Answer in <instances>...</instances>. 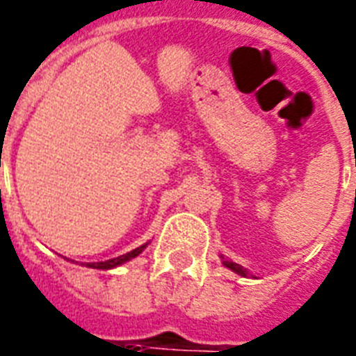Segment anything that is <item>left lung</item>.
<instances>
[{
	"mask_svg": "<svg viewBox=\"0 0 356 356\" xmlns=\"http://www.w3.org/2000/svg\"><path fill=\"white\" fill-rule=\"evenodd\" d=\"M221 259H223V265H225V267H228V268H230V270H234V273H238L239 276H248V273H247V270H245L243 267H241V265H238V263L230 261V259H225L223 256H221Z\"/></svg>",
	"mask_w": 356,
	"mask_h": 356,
	"instance_id": "obj_1",
	"label": "left lung"
}]
</instances>
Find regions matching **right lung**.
I'll return each mask as SVG.
<instances>
[{"label": "right lung", "instance_id": "1", "mask_svg": "<svg viewBox=\"0 0 356 356\" xmlns=\"http://www.w3.org/2000/svg\"><path fill=\"white\" fill-rule=\"evenodd\" d=\"M148 247V243L140 245L138 248H135V250H131V252L128 254H122V256H118V258H113V259H108V261H97V263H88L86 267H91V268H100V270H108V268H115L118 267V265H122V263L129 261V259L137 258L138 254L143 252L144 248Z\"/></svg>", "mask_w": 356, "mask_h": 356}]
</instances>
